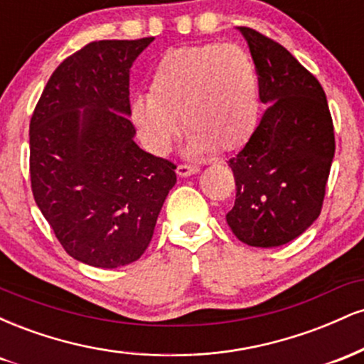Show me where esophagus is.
<instances>
[{"instance_id": "1", "label": "esophagus", "mask_w": 364, "mask_h": 364, "mask_svg": "<svg viewBox=\"0 0 364 364\" xmlns=\"http://www.w3.org/2000/svg\"><path fill=\"white\" fill-rule=\"evenodd\" d=\"M200 171L198 166H191V164H179L176 168V173L179 174L181 178H186V176H191V174H196Z\"/></svg>"}]
</instances>
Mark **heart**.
I'll use <instances>...</instances> for the list:
<instances>
[{"label":"heart","mask_w":364,"mask_h":364,"mask_svg":"<svg viewBox=\"0 0 364 364\" xmlns=\"http://www.w3.org/2000/svg\"><path fill=\"white\" fill-rule=\"evenodd\" d=\"M260 97L250 54L237 44H200L171 49L150 75L149 97L136 95L129 119L156 156L169 152L183 128L193 152L236 150L257 129Z\"/></svg>","instance_id":"heart-1"}]
</instances>
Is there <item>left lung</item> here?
Segmentation results:
<instances>
[{"instance_id": "1", "label": "left lung", "mask_w": 364, "mask_h": 364, "mask_svg": "<svg viewBox=\"0 0 364 364\" xmlns=\"http://www.w3.org/2000/svg\"><path fill=\"white\" fill-rule=\"evenodd\" d=\"M245 36L267 104L257 129L229 159L236 181L235 207L225 220L235 236L258 248L296 240L320 215L336 152L327 97L284 46L250 27Z\"/></svg>"}]
</instances>
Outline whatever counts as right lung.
Returning a JSON list of instances; mask_svg holds the SVG:
<instances>
[{
  "instance_id": "right-lung-1",
  "label": "right lung",
  "mask_w": 364,
  "mask_h": 364,
  "mask_svg": "<svg viewBox=\"0 0 364 364\" xmlns=\"http://www.w3.org/2000/svg\"><path fill=\"white\" fill-rule=\"evenodd\" d=\"M154 37L95 41L54 70L31 119V183L65 252L99 269L139 260L176 166L135 144L129 68Z\"/></svg>"
}]
</instances>
